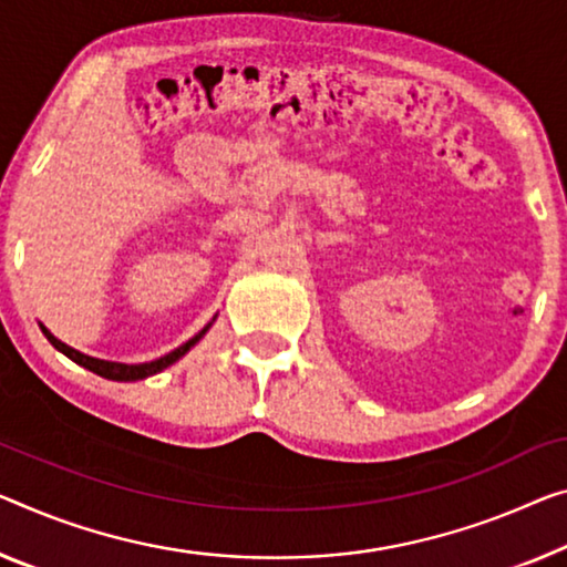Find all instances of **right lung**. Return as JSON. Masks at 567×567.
Masks as SVG:
<instances>
[{"mask_svg": "<svg viewBox=\"0 0 567 567\" xmlns=\"http://www.w3.org/2000/svg\"><path fill=\"white\" fill-rule=\"evenodd\" d=\"M207 329H210V324H207V327L203 329V332H199V334H195L193 339H189V342H185L182 347H177V350H174V352L164 354V357H159V360H154V362H144V364H121V362L95 360V357H89V354H83V352L73 350V347L63 344V342H60V339L52 337L45 327H42V334H45V337L50 339V344L55 347V350H60V352H63L65 357H71L73 362L83 364L85 370H91V372L101 374V378H109V380L128 382V380H144V378H150V374H156V372H162L164 368H169V364H172V362H177L179 357L189 350V347H193L195 342H199V337H203V334L207 332Z\"/></svg>", "mask_w": 567, "mask_h": 567, "instance_id": "obj_1", "label": "right lung"}]
</instances>
